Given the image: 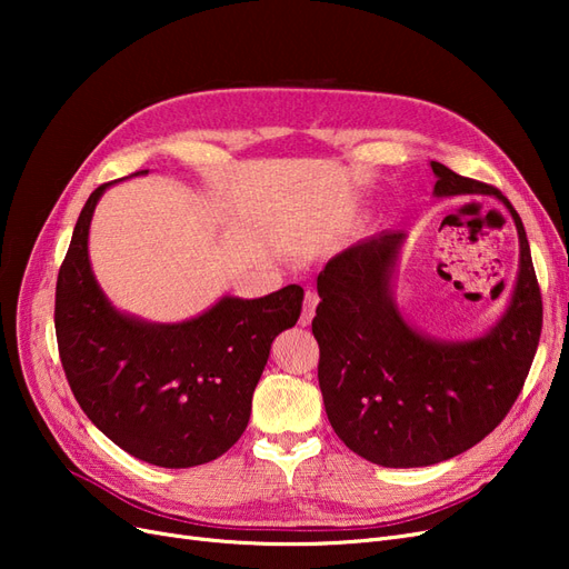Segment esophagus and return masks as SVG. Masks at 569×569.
Instances as JSON below:
<instances>
[{
  "label": "esophagus",
  "instance_id": "1",
  "mask_svg": "<svg viewBox=\"0 0 569 569\" xmlns=\"http://www.w3.org/2000/svg\"><path fill=\"white\" fill-rule=\"evenodd\" d=\"M318 301H320V297L316 295L313 289H306V297H303V313H301V325L306 327V325H311V320H313V316H316V306H318Z\"/></svg>",
  "mask_w": 569,
  "mask_h": 569
}]
</instances>
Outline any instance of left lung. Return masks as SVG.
Listing matches in <instances>:
<instances>
[{
  "mask_svg": "<svg viewBox=\"0 0 569 569\" xmlns=\"http://www.w3.org/2000/svg\"><path fill=\"white\" fill-rule=\"evenodd\" d=\"M435 197L491 194L520 237V272L506 313L475 339L416 330L393 299L406 232L343 249L318 274L313 335L327 420L353 453L382 468H425L472 449L518 399L539 347L543 308L527 232L498 189L432 161Z\"/></svg>",
  "mask_w": 569,
  "mask_h": 569,
  "instance_id": "1",
  "label": "left lung"
}]
</instances>
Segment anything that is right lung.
I'll return each mask as SVG.
<instances>
[{
	"label": "right lung",
	"mask_w": 569,
	"mask_h": 569,
	"mask_svg": "<svg viewBox=\"0 0 569 569\" xmlns=\"http://www.w3.org/2000/svg\"><path fill=\"white\" fill-rule=\"evenodd\" d=\"M111 184H99L82 206L59 270L61 366L84 416L116 446L159 468H194L242 437L272 339L297 325L303 289L222 297L184 322L120 313L101 291L88 253L94 206Z\"/></svg>",
	"instance_id": "1"
}]
</instances>
